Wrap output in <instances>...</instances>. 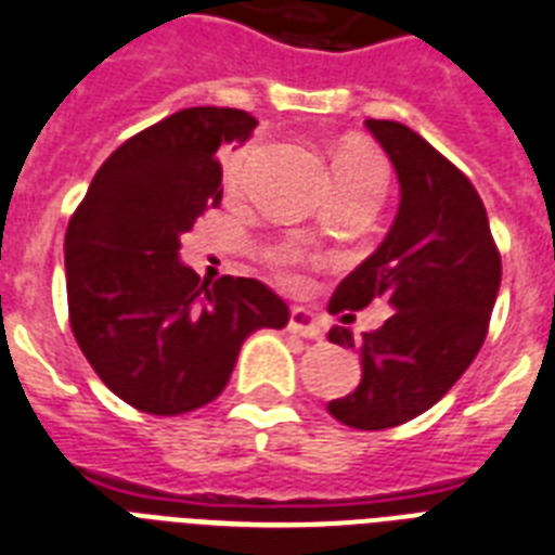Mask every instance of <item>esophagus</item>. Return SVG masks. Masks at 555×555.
I'll list each match as a JSON object with an SVG mask.
<instances>
[{"label":"esophagus","instance_id":"1","mask_svg":"<svg viewBox=\"0 0 555 555\" xmlns=\"http://www.w3.org/2000/svg\"><path fill=\"white\" fill-rule=\"evenodd\" d=\"M286 330H289L292 336H300V338H321V336H324V333H321V324H318V318L312 315V312H307V309H292L289 324H286Z\"/></svg>","mask_w":555,"mask_h":555}]
</instances>
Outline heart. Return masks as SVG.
I'll list each match as a JSON object with an SVG mask.
<instances>
[{"instance_id":"obj_1","label":"heart","mask_w":555,"mask_h":555,"mask_svg":"<svg viewBox=\"0 0 555 555\" xmlns=\"http://www.w3.org/2000/svg\"><path fill=\"white\" fill-rule=\"evenodd\" d=\"M257 153V141H248L246 147L234 150L225 162V176L231 184H240L246 179V170L251 165V158ZM336 176L338 188H385V165L376 153L364 147H347L336 162ZM298 248L295 246H274L266 251V260L283 274L286 283H298L295 274V263H298Z\"/></svg>"}]
</instances>
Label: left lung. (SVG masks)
Masks as SVG:
<instances>
[{"mask_svg": "<svg viewBox=\"0 0 555 555\" xmlns=\"http://www.w3.org/2000/svg\"><path fill=\"white\" fill-rule=\"evenodd\" d=\"M364 124L397 167L402 202L385 243L338 283L326 309L345 324L376 298L397 312L359 341L347 326L326 333L362 356L359 388L326 408L350 428L379 431L440 402L478 356L501 286V251L461 167L405 124Z\"/></svg>", "mask_w": 555, "mask_h": 555, "instance_id": "1", "label": "left lung"}]
</instances>
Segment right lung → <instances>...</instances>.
Listing matches in <instances>:
<instances>
[{
	"label": "right lung",
	"mask_w": 555,
	"mask_h": 555,
	"mask_svg": "<svg viewBox=\"0 0 555 555\" xmlns=\"http://www.w3.org/2000/svg\"><path fill=\"white\" fill-rule=\"evenodd\" d=\"M243 109L191 106L132 135L94 173L66 229L68 324L115 397L144 414L208 405L255 330L289 309L269 286L199 281L179 237L222 202L219 144L255 130Z\"/></svg>",
	"instance_id": "obj_1"
}]
</instances>
